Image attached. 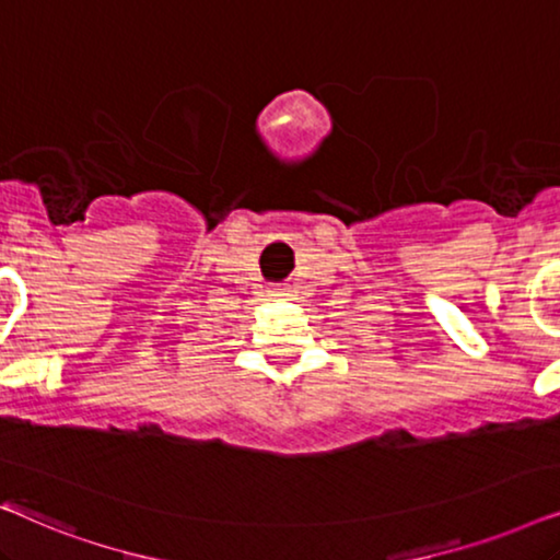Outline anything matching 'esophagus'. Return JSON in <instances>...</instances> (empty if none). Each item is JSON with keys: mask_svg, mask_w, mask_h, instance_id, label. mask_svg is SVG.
I'll list each match as a JSON object with an SVG mask.
<instances>
[{"mask_svg": "<svg viewBox=\"0 0 560 560\" xmlns=\"http://www.w3.org/2000/svg\"><path fill=\"white\" fill-rule=\"evenodd\" d=\"M267 293H270V298H280V301H282V298L290 295V290L288 288H270Z\"/></svg>", "mask_w": 560, "mask_h": 560, "instance_id": "1", "label": "esophagus"}]
</instances>
